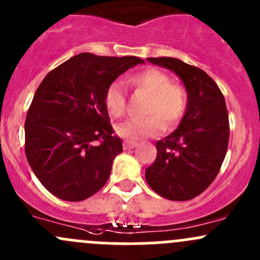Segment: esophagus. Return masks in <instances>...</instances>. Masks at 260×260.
Segmentation results:
<instances>
[{
	"label": "esophagus",
	"instance_id": "esophagus-1",
	"mask_svg": "<svg viewBox=\"0 0 260 260\" xmlns=\"http://www.w3.org/2000/svg\"><path fill=\"white\" fill-rule=\"evenodd\" d=\"M137 145H138V143L133 142V141H124V143H123V147H124V149H132V148H136Z\"/></svg>",
	"mask_w": 260,
	"mask_h": 260
}]
</instances>
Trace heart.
<instances>
[{
	"mask_svg": "<svg viewBox=\"0 0 260 260\" xmlns=\"http://www.w3.org/2000/svg\"><path fill=\"white\" fill-rule=\"evenodd\" d=\"M128 83L149 95L146 107L148 117L129 119L117 125L120 137L128 141H140L154 137L164 127L174 128L182 119L187 107V94L183 86L172 83L171 78L162 70L149 68L128 78ZM104 106L108 113L119 118L125 111V91L119 81L109 84L104 93Z\"/></svg>",
	"mask_w": 260,
	"mask_h": 260,
	"instance_id": "b5f03b06",
	"label": "heart"
}]
</instances>
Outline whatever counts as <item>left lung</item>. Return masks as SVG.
<instances>
[{
	"instance_id": "8db88e82",
	"label": "left lung",
	"mask_w": 260,
	"mask_h": 260,
	"mask_svg": "<svg viewBox=\"0 0 260 260\" xmlns=\"http://www.w3.org/2000/svg\"><path fill=\"white\" fill-rule=\"evenodd\" d=\"M174 72L187 91L179 127L157 142V157L146 169L149 187L162 198L186 201L215 180L229 142V117L222 93L204 70L175 57H147Z\"/></svg>"
}]
</instances>
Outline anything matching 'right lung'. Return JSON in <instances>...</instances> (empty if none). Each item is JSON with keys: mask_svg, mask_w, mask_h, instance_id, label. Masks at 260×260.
Instances as JSON below:
<instances>
[{"mask_svg": "<svg viewBox=\"0 0 260 260\" xmlns=\"http://www.w3.org/2000/svg\"><path fill=\"white\" fill-rule=\"evenodd\" d=\"M138 64L137 56L81 52L49 73L25 120V152L44 187L65 201H81L108 181L122 140L104 106L109 84Z\"/></svg>", "mask_w": 260, "mask_h": 260, "instance_id": "add662e5", "label": "right lung"}]
</instances>
